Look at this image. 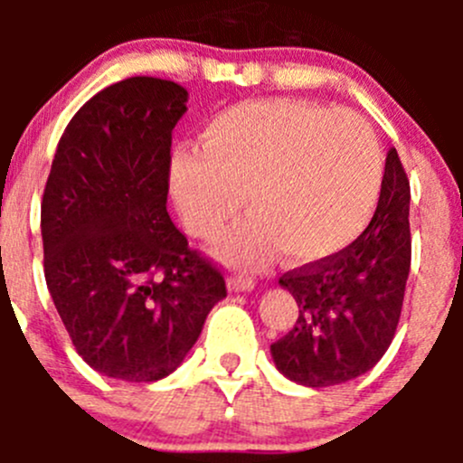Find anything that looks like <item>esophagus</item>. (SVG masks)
<instances>
[{
    "label": "esophagus",
    "instance_id": "34e87169",
    "mask_svg": "<svg viewBox=\"0 0 463 463\" xmlns=\"http://www.w3.org/2000/svg\"><path fill=\"white\" fill-rule=\"evenodd\" d=\"M231 288L232 291H250V288H255V279L244 273H235L231 278Z\"/></svg>",
    "mask_w": 463,
    "mask_h": 463
}]
</instances>
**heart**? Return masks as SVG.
Masks as SVG:
<instances>
[{
  "mask_svg": "<svg viewBox=\"0 0 463 463\" xmlns=\"http://www.w3.org/2000/svg\"><path fill=\"white\" fill-rule=\"evenodd\" d=\"M199 149L170 161V193L185 228L214 240L240 213L250 217L222 244L226 258L260 264L278 249L318 261L352 244L374 214L383 149L352 111L305 100H246L219 109Z\"/></svg>",
  "mask_w": 463,
  "mask_h": 463,
  "instance_id": "1",
  "label": "heart"
}]
</instances>
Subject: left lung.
<instances>
[{
  "mask_svg": "<svg viewBox=\"0 0 463 463\" xmlns=\"http://www.w3.org/2000/svg\"><path fill=\"white\" fill-rule=\"evenodd\" d=\"M408 217L410 181L392 147L370 226L340 253L279 278L300 309L291 331L270 345L284 376L329 387L381 361L396 334L412 260Z\"/></svg>",
  "mask_w": 463,
  "mask_h": 463,
  "instance_id": "1",
  "label": "left lung"
}]
</instances>
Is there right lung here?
I'll return each mask as SVG.
<instances>
[{"label": "right lung", "mask_w": 463, "mask_h": 463, "mask_svg": "<svg viewBox=\"0 0 463 463\" xmlns=\"http://www.w3.org/2000/svg\"><path fill=\"white\" fill-rule=\"evenodd\" d=\"M188 91L134 76L76 111L42 194L44 278L76 352L100 374H172L226 298L223 273L167 214L172 129Z\"/></svg>", "instance_id": "obj_1"}]
</instances>
